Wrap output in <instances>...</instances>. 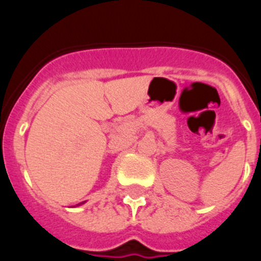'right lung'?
<instances>
[{
  "mask_svg": "<svg viewBox=\"0 0 261 261\" xmlns=\"http://www.w3.org/2000/svg\"><path fill=\"white\" fill-rule=\"evenodd\" d=\"M82 203H83V202H82Z\"/></svg>",
  "mask_w": 261,
  "mask_h": 261,
  "instance_id": "add662e5",
  "label": "right lung"
}]
</instances>
